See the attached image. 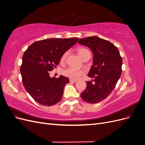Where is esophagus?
I'll use <instances>...</instances> for the list:
<instances>
[{
	"mask_svg": "<svg viewBox=\"0 0 145 145\" xmlns=\"http://www.w3.org/2000/svg\"><path fill=\"white\" fill-rule=\"evenodd\" d=\"M69 82L71 83H75L77 82V80H72V79H69Z\"/></svg>",
	"mask_w": 145,
	"mask_h": 145,
	"instance_id": "34e87169",
	"label": "esophagus"
}]
</instances>
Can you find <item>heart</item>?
I'll return each mask as SVG.
<instances>
[{
  "label": "heart",
  "instance_id": "obj_1",
  "mask_svg": "<svg viewBox=\"0 0 145 145\" xmlns=\"http://www.w3.org/2000/svg\"><path fill=\"white\" fill-rule=\"evenodd\" d=\"M77 51L78 55L80 56V57L82 59H83L87 56H91L90 51L85 48H78ZM68 54V51H66L64 52L62 57H61V62L63 63L65 62L66 59L67 58ZM62 74L63 75L69 78L70 79L76 80L78 78H79L80 76H83V74H84V71L82 69H78L73 67H68L63 70Z\"/></svg>",
  "mask_w": 145,
  "mask_h": 145
}]
</instances>
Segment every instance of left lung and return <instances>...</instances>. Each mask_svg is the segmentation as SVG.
Here are the masks:
<instances>
[{
    "label": "left lung",
    "mask_w": 145,
    "mask_h": 145,
    "mask_svg": "<svg viewBox=\"0 0 145 145\" xmlns=\"http://www.w3.org/2000/svg\"><path fill=\"white\" fill-rule=\"evenodd\" d=\"M78 43L89 47L93 51V65L86 81V88L80 94L82 99L89 103H99L110 94L121 74L122 58L112 43L96 36L80 39Z\"/></svg>",
    "instance_id": "left-lung-1"
}]
</instances>
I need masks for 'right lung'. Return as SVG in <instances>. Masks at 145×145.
I'll return each mask as SVG.
<instances>
[{"instance_id": "obj_1", "label": "right lung", "mask_w": 145, "mask_h": 145, "mask_svg": "<svg viewBox=\"0 0 145 145\" xmlns=\"http://www.w3.org/2000/svg\"><path fill=\"white\" fill-rule=\"evenodd\" d=\"M77 40V37L44 39L33 43L25 51L20 67L22 83L36 102L48 106L60 102L69 79L63 76L51 78L50 72Z\"/></svg>"}]
</instances>
